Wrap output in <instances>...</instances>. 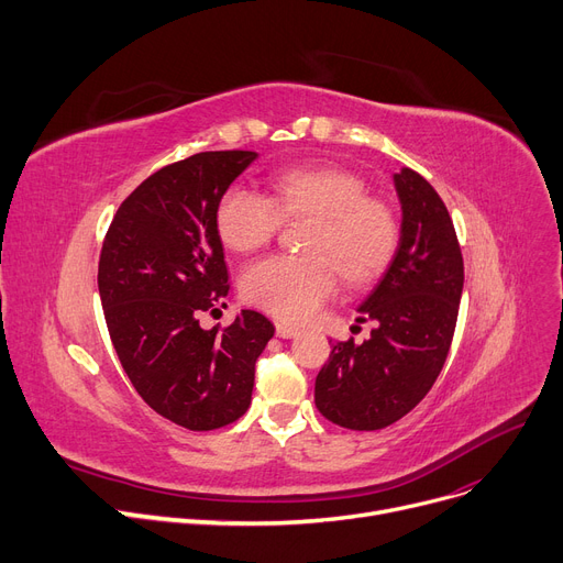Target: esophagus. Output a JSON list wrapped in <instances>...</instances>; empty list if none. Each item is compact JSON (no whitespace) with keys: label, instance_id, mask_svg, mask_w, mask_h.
Returning <instances> with one entry per match:
<instances>
[{"label":"esophagus","instance_id":"34e87169","mask_svg":"<svg viewBox=\"0 0 563 563\" xmlns=\"http://www.w3.org/2000/svg\"><path fill=\"white\" fill-rule=\"evenodd\" d=\"M298 332H301V330L289 325V323H276V334L283 336V340H291V336H296Z\"/></svg>","mask_w":563,"mask_h":563}]
</instances>
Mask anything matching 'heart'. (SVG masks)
<instances>
[{
    "label": "heart",
    "mask_w": 563,
    "mask_h": 563,
    "mask_svg": "<svg viewBox=\"0 0 563 563\" xmlns=\"http://www.w3.org/2000/svg\"><path fill=\"white\" fill-rule=\"evenodd\" d=\"M283 221H308L303 257H267L253 262L240 278L242 296L260 310L285 321H306L334 291V274L360 289L376 283L398 249V219L391 206L366 195L360 174L312 163L278 172L272 199L231 187L214 214L223 246L253 253L267 246Z\"/></svg>",
    "instance_id": "1"
}]
</instances>
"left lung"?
<instances>
[{
    "label": "left lung",
    "instance_id": "8db88e82",
    "mask_svg": "<svg viewBox=\"0 0 563 563\" xmlns=\"http://www.w3.org/2000/svg\"><path fill=\"white\" fill-rule=\"evenodd\" d=\"M400 242L380 283L364 298L368 340L332 344L314 383L321 415L349 430H383L432 389L455 334L464 260L434 187L415 169L394 174Z\"/></svg>",
    "mask_w": 563,
    "mask_h": 563
}]
</instances>
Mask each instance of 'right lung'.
I'll return each instance as SVG.
<instances>
[{"instance_id":"add662e5","label":"right lung","mask_w":563,"mask_h":563,"mask_svg":"<svg viewBox=\"0 0 563 563\" xmlns=\"http://www.w3.org/2000/svg\"><path fill=\"white\" fill-rule=\"evenodd\" d=\"M255 152H203L142 180L112 217L99 296L112 346L142 400L187 430L238 421L274 323L242 310L219 330L199 317L229 294L217 206ZM227 306V303H223Z\"/></svg>"}]
</instances>
